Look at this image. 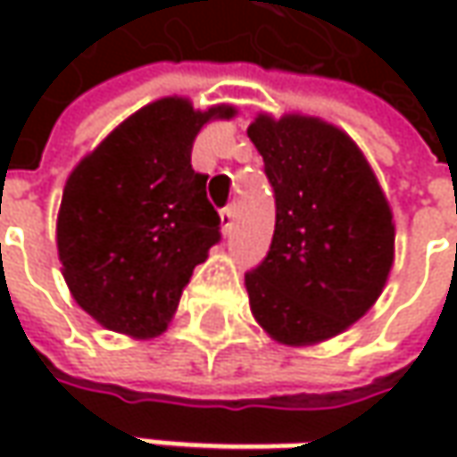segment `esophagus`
<instances>
[{
	"label": "esophagus",
	"mask_w": 457,
	"mask_h": 457,
	"mask_svg": "<svg viewBox=\"0 0 457 457\" xmlns=\"http://www.w3.org/2000/svg\"><path fill=\"white\" fill-rule=\"evenodd\" d=\"M220 228H223V234H231V228H234V208L231 205H226L220 211Z\"/></svg>",
	"instance_id": "esophagus-1"
}]
</instances>
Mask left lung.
Wrapping results in <instances>:
<instances>
[{
    "label": "left lung",
    "instance_id": "left-lung-1",
    "mask_svg": "<svg viewBox=\"0 0 457 457\" xmlns=\"http://www.w3.org/2000/svg\"><path fill=\"white\" fill-rule=\"evenodd\" d=\"M249 139L274 187L270 254L246 274L254 320L282 345H315L363 318L395 264V216L369 160L318 116L259 114Z\"/></svg>",
    "mask_w": 457,
    "mask_h": 457
}]
</instances>
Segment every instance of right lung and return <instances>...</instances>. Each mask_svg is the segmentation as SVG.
<instances>
[{
    "mask_svg": "<svg viewBox=\"0 0 457 457\" xmlns=\"http://www.w3.org/2000/svg\"><path fill=\"white\" fill-rule=\"evenodd\" d=\"M234 106L193 109L183 96L152 101L88 152L62 187L58 259L65 285L96 323L157 338L172 320L193 270L220 238L193 142Z\"/></svg>",
    "mask_w": 457,
    "mask_h": 457,
    "instance_id": "1",
    "label": "right lung"
}]
</instances>
